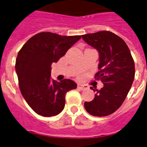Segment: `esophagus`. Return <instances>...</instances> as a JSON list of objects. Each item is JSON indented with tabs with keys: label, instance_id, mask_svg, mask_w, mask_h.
<instances>
[{
	"label": "esophagus",
	"instance_id": "esophagus-1",
	"mask_svg": "<svg viewBox=\"0 0 147 147\" xmlns=\"http://www.w3.org/2000/svg\"><path fill=\"white\" fill-rule=\"evenodd\" d=\"M77 88L78 89L82 90H84L88 89V86L86 85H78Z\"/></svg>",
	"mask_w": 147,
	"mask_h": 147
}]
</instances>
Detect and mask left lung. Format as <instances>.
<instances>
[{
    "mask_svg": "<svg viewBox=\"0 0 147 147\" xmlns=\"http://www.w3.org/2000/svg\"><path fill=\"white\" fill-rule=\"evenodd\" d=\"M82 37L98 51L99 71L95 78L104 84L91 102H85V108L94 116L109 115L121 107L129 93L135 78L134 60L126 42L113 32L101 31Z\"/></svg>",
    "mask_w": 147,
    "mask_h": 147,
    "instance_id": "8db88e82",
    "label": "left lung"
}]
</instances>
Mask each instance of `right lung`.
Wrapping results in <instances>:
<instances>
[{"instance_id":"right-lung-1","label":"right lung","mask_w":147,"mask_h":147,"mask_svg":"<svg viewBox=\"0 0 147 147\" xmlns=\"http://www.w3.org/2000/svg\"><path fill=\"white\" fill-rule=\"evenodd\" d=\"M81 37L40 32L31 37L18 52L15 70L20 92L38 115H58L65 107L67 92L77 87L67 79L60 82L51 80V73L53 62H57Z\"/></svg>"}]
</instances>
